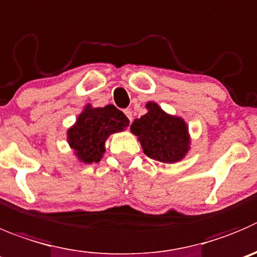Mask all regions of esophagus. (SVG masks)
<instances>
[{
	"label": "esophagus",
	"instance_id": "esophagus-1",
	"mask_svg": "<svg viewBox=\"0 0 257 257\" xmlns=\"http://www.w3.org/2000/svg\"><path fill=\"white\" fill-rule=\"evenodd\" d=\"M124 114L127 116V118L130 119V122H133V111L131 109H124Z\"/></svg>",
	"mask_w": 257,
	"mask_h": 257
}]
</instances>
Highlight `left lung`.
Returning <instances> with one entry per match:
<instances>
[{
  "label": "left lung",
  "instance_id": "8db88e82",
  "mask_svg": "<svg viewBox=\"0 0 257 257\" xmlns=\"http://www.w3.org/2000/svg\"><path fill=\"white\" fill-rule=\"evenodd\" d=\"M146 109L148 112L136 118L130 127L144 153L160 163L174 164L183 160L190 149L187 122L182 117L167 113L155 102H148Z\"/></svg>",
  "mask_w": 257,
  "mask_h": 257
}]
</instances>
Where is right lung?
Returning <instances> with one entry per match:
<instances>
[{
    "instance_id": "obj_1",
    "label": "right lung",
    "mask_w": 257,
    "mask_h": 257,
    "mask_svg": "<svg viewBox=\"0 0 257 257\" xmlns=\"http://www.w3.org/2000/svg\"><path fill=\"white\" fill-rule=\"evenodd\" d=\"M130 121L113 104L83 108L77 121L67 131L70 149L80 163H98L106 153L104 144L109 135L124 131Z\"/></svg>"
}]
</instances>
